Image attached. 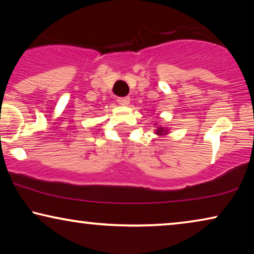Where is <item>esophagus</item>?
Listing matches in <instances>:
<instances>
[{"instance_id": "34e87169", "label": "esophagus", "mask_w": 254, "mask_h": 254, "mask_svg": "<svg viewBox=\"0 0 254 254\" xmlns=\"http://www.w3.org/2000/svg\"><path fill=\"white\" fill-rule=\"evenodd\" d=\"M117 103L122 106H127L130 104V98L128 97H121V98H117Z\"/></svg>"}]
</instances>
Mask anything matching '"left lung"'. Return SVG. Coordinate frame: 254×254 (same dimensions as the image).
Returning a JSON list of instances; mask_svg holds the SVG:
<instances>
[{"instance_id":"8db88e82","label":"left lung","mask_w":254,"mask_h":254,"mask_svg":"<svg viewBox=\"0 0 254 254\" xmlns=\"http://www.w3.org/2000/svg\"><path fill=\"white\" fill-rule=\"evenodd\" d=\"M166 132H168V128L162 127H158L156 128V131H155V133L158 134V135H163V134H166Z\"/></svg>"}]
</instances>
